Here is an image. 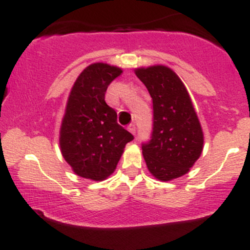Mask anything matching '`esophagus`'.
I'll return each instance as SVG.
<instances>
[{
  "label": "esophagus",
  "instance_id": "obj_1",
  "mask_svg": "<svg viewBox=\"0 0 250 250\" xmlns=\"http://www.w3.org/2000/svg\"><path fill=\"white\" fill-rule=\"evenodd\" d=\"M127 130L130 131L132 135H136V125L135 124H130L127 126Z\"/></svg>",
  "mask_w": 250,
  "mask_h": 250
}]
</instances>
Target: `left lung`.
Returning <instances> with one entry per match:
<instances>
[{"label": "left lung", "mask_w": 250, "mask_h": 250, "mask_svg": "<svg viewBox=\"0 0 250 250\" xmlns=\"http://www.w3.org/2000/svg\"><path fill=\"white\" fill-rule=\"evenodd\" d=\"M153 101L150 140L143 158L155 179L170 181L189 171L203 150V131L181 79L170 68L153 65L135 70Z\"/></svg>", "instance_id": "1"}]
</instances>
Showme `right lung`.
I'll return each instance as SVG.
<instances>
[{
  "label": "right lung",
  "instance_id": "add662e5",
  "mask_svg": "<svg viewBox=\"0 0 250 250\" xmlns=\"http://www.w3.org/2000/svg\"><path fill=\"white\" fill-rule=\"evenodd\" d=\"M122 73L109 64H91L78 76L69 95L59 145L65 162L85 179H107L114 172L126 143L133 140L104 101L108 85Z\"/></svg>",
  "mask_w": 250,
  "mask_h": 250
}]
</instances>
